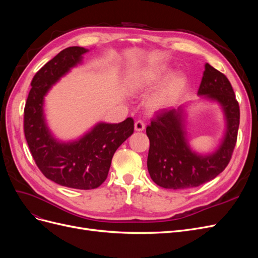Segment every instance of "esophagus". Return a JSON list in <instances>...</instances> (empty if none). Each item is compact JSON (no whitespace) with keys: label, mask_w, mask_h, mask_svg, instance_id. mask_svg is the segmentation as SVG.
<instances>
[{"label":"esophagus","mask_w":258,"mask_h":258,"mask_svg":"<svg viewBox=\"0 0 258 258\" xmlns=\"http://www.w3.org/2000/svg\"><path fill=\"white\" fill-rule=\"evenodd\" d=\"M135 129L136 131H143L145 129V123L142 120H137L135 122Z\"/></svg>","instance_id":"esophagus-1"}]
</instances>
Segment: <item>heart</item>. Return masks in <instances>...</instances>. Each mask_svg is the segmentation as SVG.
<instances>
[{
	"label": "heart",
	"mask_w": 258,
	"mask_h": 258,
	"mask_svg": "<svg viewBox=\"0 0 258 258\" xmlns=\"http://www.w3.org/2000/svg\"><path fill=\"white\" fill-rule=\"evenodd\" d=\"M159 77L158 73H152V74H145L140 76L137 80L136 86L140 88L146 87V86L152 85L155 81H157ZM185 83V76L182 73H174L171 75L169 79L163 84L160 89L153 95L148 101V105L152 108H160L162 106L167 105L172 101L179 90L182 89Z\"/></svg>",
	"instance_id": "obj_1"
}]
</instances>
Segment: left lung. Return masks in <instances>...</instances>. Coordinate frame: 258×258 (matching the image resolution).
<instances>
[{
	"label": "left lung",
	"instance_id": "8db88e82",
	"mask_svg": "<svg viewBox=\"0 0 258 258\" xmlns=\"http://www.w3.org/2000/svg\"><path fill=\"white\" fill-rule=\"evenodd\" d=\"M198 95L221 104L226 117L224 140L212 154L194 153L186 140L182 106L159 111L146 128L150 139L147 169L153 181L163 188L200 186L223 172L230 161L240 123V108L232 86L223 73L206 63Z\"/></svg>",
	"mask_w": 258,
	"mask_h": 258
}]
</instances>
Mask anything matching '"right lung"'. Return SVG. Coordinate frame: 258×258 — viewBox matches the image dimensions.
<instances>
[{
	"label": "right lung",
	"mask_w": 258,
	"mask_h": 258,
	"mask_svg": "<svg viewBox=\"0 0 258 258\" xmlns=\"http://www.w3.org/2000/svg\"><path fill=\"white\" fill-rule=\"evenodd\" d=\"M87 51L79 46L68 47L34 75L23 118L25 137L41 172L61 186L85 190L105 181L114 153L135 130L134 119L128 117L119 123L99 122L74 142H59L50 134L45 122L44 97L60 77L81 63Z\"/></svg>",
	"instance_id": "1"
}]
</instances>
